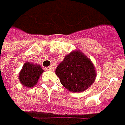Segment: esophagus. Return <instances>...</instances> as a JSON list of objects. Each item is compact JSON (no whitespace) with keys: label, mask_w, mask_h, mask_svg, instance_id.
Returning a JSON list of instances; mask_svg holds the SVG:
<instances>
[{"label":"esophagus","mask_w":125,"mask_h":125,"mask_svg":"<svg viewBox=\"0 0 125 125\" xmlns=\"http://www.w3.org/2000/svg\"><path fill=\"white\" fill-rule=\"evenodd\" d=\"M46 70H53V67L52 66H50V67H47L45 68Z\"/></svg>","instance_id":"1"}]
</instances>
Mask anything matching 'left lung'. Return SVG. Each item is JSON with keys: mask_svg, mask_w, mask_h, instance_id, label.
<instances>
[{"mask_svg": "<svg viewBox=\"0 0 125 125\" xmlns=\"http://www.w3.org/2000/svg\"><path fill=\"white\" fill-rule=\"evenodd\" d=\"M55 73L63 86L72 92H82L88 89L97 75L92 61L80 50L67 55L57 67Z\"/></svg>", "mask_w": 125, "mask_h": 125, "instance_id": "left-lung-1", "label": "left lung"}]
</instances>
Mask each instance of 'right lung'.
<instances>
[{
    "label": "right lung",
    "instance_id": "add662e5",
    "mask_svg": "<svg viewBox=\"0 0 125 125\" xmlns=\"http://www.w3.org/2000/svg\"><path fill=\"white\" fill-rule=\"evenodd\" d=\"M42 73L43 70L40 65L26 62L19 73V81L25 87L32 88L36 85Z\"/></svg>",
    "mask_w": 125,
    "mask_h": 125
}]
</instances>
